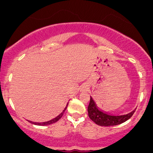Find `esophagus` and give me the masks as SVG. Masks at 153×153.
<instances>
[{"instance_id":"1","label":"esophagus","mask_w":153,"mask_h":153,"mask_svg":"<svg viewBox=\"0 0 153 153\" xmlns=\"http://www.w3.org/2000/svg\"><path fill=\"white\" fill-rule=\"evenodd\" d=\"M88 85L87 84L82 85L81 87V91H86L88 89Z\"/></svg>"}]
</instances>
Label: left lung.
Returning <instances> with one entry per match:
<instances>
[{
	"mask_svg": "<svg viewBox=\"0 0 153 153\" xmlns=\"http://www.w3.org/2000/svg\"><path fill=\"white\" fill-rule=\"evenodd\" d=\"M136 108L131 112L126 114H112L100 109L92 97H91L90 102L88 107V117L96 124L101 126H112L121 124L128 120L134 114Z\"/></svg>",
	"mask_w": 153,
	"mask_h": 153,
	"instance_id": "obj_1",
	"label": "left lung"
}]
</instances>
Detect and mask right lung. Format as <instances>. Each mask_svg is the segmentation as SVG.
<instances>
[{
	"mask_svg": "<svg viewBox=\"0 0 153 153\" xmlns=\"http://www.w3.org/2000/svg\"><path fill=\"white\" fill-rule=\"evenodd\" d=\"M68 105V103H67V105H66L65 108H64V110H63V111H62V112L60 113V114H59L58 116H56V117H54V118L51 119V120H48V121H45V122H33V121H30V120H28V121L30 122V123H33V124L37 125V126H48V125L53 124V123H56V122L58 121V120H59V119L61 118L62 117L63 114H64V112H65V111L66 108H67Z\"/></svg>",
	"mask_w": 153,
	"mask_h": 153,
	"instance_id": "right-lung-1",
	"label": "right lung"
}]
</instances>
